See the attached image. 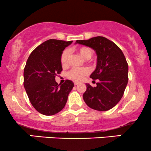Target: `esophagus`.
<instances>
[{"label":"esophagus","mask_w":151,"mask_h":151,"mask_svg":"<svg viewBox=\"0 0 151 151\" xmlns=\"http://www.w3.org/2000/svg\"><path fill=\"white\" fill-rule=\"evenodd\" d=\"M79 84L78 82H74V85H77V84Z\"/></svg>","instance_id":"obj_1"}]
</instances>
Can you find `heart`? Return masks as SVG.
Here are the masks:
<instances>
[{
  "label": "heart",
  "instance_id": "obj_1",
  "mask_svg": "<svg viewBox=\"0 0 151 151\" xmlns=\"http://www.w3.org/2000/svg\"><path fill=\"white\" fill-rule=\"evenodd\" d=\"M77 51L85 59H89L92 56V49L88 47H80L77 49ZM69 55H70V51L68 49L64 50L62 55H61V63H62V66H64V67L68 65V64H69ZM89 73V70L88 68L87 67H74L68 72L67 77L69 79H73L74 81H81Z\"/></svg>",
  "mask_w": 151,
  "mask_h": 151
}]
</instances>
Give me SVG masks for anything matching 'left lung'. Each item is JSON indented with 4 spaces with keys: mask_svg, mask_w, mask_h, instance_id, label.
Wrapping results in <instances>:
<instances>
[{
    "mask_svg": "<svg viewBox=\"0 0 151 151\" xmlns=\"http://www.w3.org/2000/svg\"><path fill=\"white\" fill-rule=\"evenodd\" d=\"M76 44L89 46L97 56V67L92 79H99L96 87L86 84L83 99L90 108L98 111L112 109L120 102L128 82V64L121 49L103 36L88 40H77Z\"/></svg>",
    "mask_w": 151,
    "mask_h": 151,
    "instance_id": "obj_1",
    "label": "left lung"
}]
</instances>
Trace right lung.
I'll return each mask as SVG.
<instances>
[{"mask_svg": "<svg viewBox=\"0 0 151 151\" xmlns=\"http://www.w3.org/2000/svg\"><path fill=\"white\" fill-rule=\"evenodd\" d=\"M72 41L49 39L30 54L24 71V85L31 105L44 115H54L65 106L74 83L67 79L58 84L56 76L62 71L61 55Z\"/></svg>", "mask_w": 151, "mask_h": 151, "instance_id": "add662e5", "label": "right lung"}]
</instances>
